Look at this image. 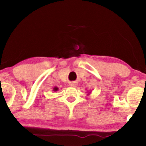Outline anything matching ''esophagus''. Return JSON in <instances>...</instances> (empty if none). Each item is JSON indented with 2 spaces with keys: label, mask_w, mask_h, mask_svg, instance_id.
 <instances>
[{
  "label": "esophagus",
  "mask_w": 146,
  "mask_h": 146,
  "mask_svg": "<svg viewBox=\"0 0 146 146\" xmlns=\"http://www.w3.org/2000/svg\"><path fill=\"white\" fill-rule=\"evenodd\" d=\"M70 86H76V84L71 83V84H70Z\"/></svg>",
  "instance_id": "obj_1"
}]
</instances>
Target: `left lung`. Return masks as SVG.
<instances>
[{"label": "left lung", "mask_w": 146, "mask_h": 146, "mask_svg": "<svg viewBox=\"0 0 146 146\" xmlns=\"http://www.w3.org/2000/svg\"><path fill=\"white\" fill-rule=\"evenodd\" d=\"M90 93H91V92H89V93H88V94H87V95H89V94H90Z\"/></svg>", "instance_id": "left-lung-1"}]
</instances>
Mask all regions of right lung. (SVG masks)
<instances>
[{
  "instance_id": "right-lung-1",
  "label": "right lung",
  "mask_w": 146,
  "mask_h": 146,
  "mask_svg": "<svg viewBox=\"0 0 146 146\" xmlns=\"http://www.w3.org/2000/svg\"><path fill=\"white\" fill-rule=\"evenodd\" d=\"M53 91H57V90H58V88L57 86H55L54 88H53Z\"/></svg>"
}]
</instances>
